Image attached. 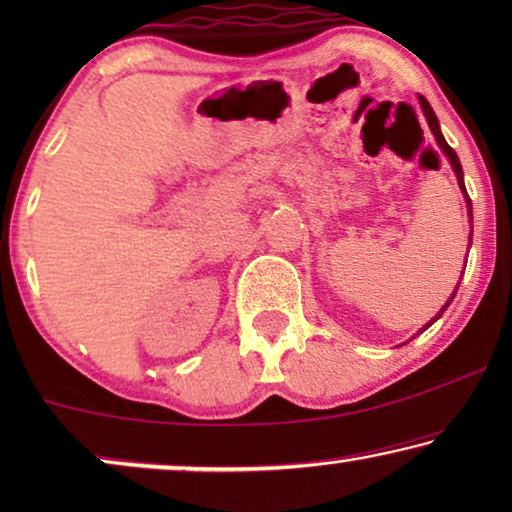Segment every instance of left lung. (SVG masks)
Segmentation results:
<instances>
[{
	"mask_svg": "<svg viewBox=\"0 0 512 512\" xmlns=\"http://www.w3.org/2000/svg\"><path fill=\"white\" fill-rule=\"evenodd\" d=\"M419 104H422V109H424V114H426V121H429V128H431V132H433V137H436V142H438V146H440V149H443V151H445V156H447V158H450V163H452V167H454V172H457V181H459V188H461V191H464V193H466V186H464V172H461V163H459L457 153H454V149H452V146L445 142L443 132H440L438 118H436V114H433L431 104H429V102H426V97H424V95H419ZM466 205H468V216H471V221H473V212H471V198H468V195H466ZM471 235H473V230H471ZM457 289H459V284H457ZM454 293H457V291H454ZM454 293H452V298H454ZM452 298H450V300H447V303L443 305V310H440V312L436 314V319H440V314H443V312L447 310V305H450V303H452ZM436 319H431V321H429V324H426V326L422 328V331H426V328H429V326H431V324H433V321H436ZM422 331H419V333H422Z\"/></svg>",
	"mask_w": 512,
	"mask_h": 512,
	"instance_id": "left-lung-1",
	"label": "left lung"
}]
</instances>
